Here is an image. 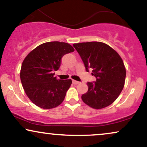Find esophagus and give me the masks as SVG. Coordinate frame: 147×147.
Wrapping results in <instances>:
<instances>
[{
    "label": "esophagus",
    "mask_w": 147,
    "mask_h": 147,
    "mask_svg": "<svg viewBox=\"0 0 147 147\" xmlns=\"http://www.w3.org/2000/svg\"><path fill=\"white\" fill-rule=\"evenodd\" d=\"M72 82H73L74 84H79V83H80V82H78V81L74 80H73V81H72Z\"/></svg>",
    "instance_id": "34e87169"
}]
</instances>
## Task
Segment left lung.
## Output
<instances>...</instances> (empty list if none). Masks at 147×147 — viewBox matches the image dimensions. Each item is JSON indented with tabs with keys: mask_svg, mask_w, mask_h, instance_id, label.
I'll list each match as a JSON object with an SVG mask.
<instances>
[{
	"mask_svg": "<svg viewBox=\"0 0 147 147\" xmlns=\"http://www.w3.org/2000/svg\"><path fill=\"white\" fill-rule=\"evenodd\" d=\"M86 71L92 70L95 82H88V91L82 95L86 104L101 109L112 104L123 88L126 70L119 54L108 45L98 41L74 43Z\"/></svg>",
	"mask_w": 147,
	"mask_h": 147,
	"instance_id": "8db88e82",
	"label": "left lung"
}]
</instances>
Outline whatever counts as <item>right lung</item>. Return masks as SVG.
<instances>
[{
  "label": "right lung",
  "instance_id": "add662e5",
  "mask_svg": "<svg viewBox=\"0 0 147 147\" xmlns=\"http://www.w3.org/2000/svg\"><path fill=\"white\" fill-rule=\"evenodd\" d=\"M74 51L67 43L50 41L39 45L24 60L21 82L26 95L36 106L51 109L64 100L72 81L57 79L54 71L59 69L63 56Z\"/></svg>",
  "mask_w": 147,
  "mask_h": 147
}]
</instances>
